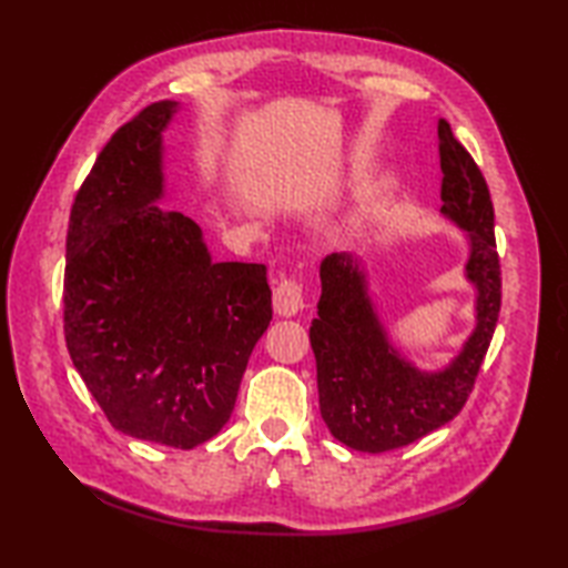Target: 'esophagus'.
<instances>
[{"mask_svg": "<svg viewBox=\"0 0 568 568\" xmlns=\"http://www.w3.org/2000/svg\"><path fill=\"white\" fill-rule=\"evenodd\" d=\"M273 307L281 317H293L305 307V293L303 283L297 277H283L281 283L273 287Z\"/></svg>", "mask_w": 568, "mask_h": 568, "instance_id": "1", "label": "esophagus"}]
</instances>
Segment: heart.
Returning <instances> with one entry per match:
<instances>
[{"label": "heart", "mask_w": 568, "mask_h": 568, "mask_svg": "<svg viewBox=\"0 0 568 568\" xmlns=\"http://www.w3.org/2000/svg\"><path fill=\"white\" fill-rule=\"evenodd\" d=\"M364 212H371V207H364Z\"/></svg>", "instance_id": "1"}]
</instances>
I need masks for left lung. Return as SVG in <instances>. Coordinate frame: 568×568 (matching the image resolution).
<instances>
[{
	"instance_id": "1",
	"label": "left lung",
	"mask_w": 568,
	"mask_h": 568,
	"mask_svg": "<svg viewBox=\"0 0 568 568\" xmlns=\"http://www.w3.org/2000/svg\"><path fill=\"white\" fill-rule=\"evenodd\" d=\"M437 134L442 214L468 232L466 277L476 287V327L449 366L419 371L388 342L361 261L352 253L322 261V297L310 327L320 413L334 439L356 452L407 446L462 413L498 324L500 263L486 178L444 119Z\"/></svg>"
}]
</instances>
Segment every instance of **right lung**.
I'll return each instance as SVG.
<instances>
[{
  "mask_svg": "<svg viewBox=\"0 0 568 568\" xmlns=\"http://www.w3.org/2000/svg\"><path fill=\"white\" fill-rule=\"evenodd\" d=\"M163 100L119 126L70 210L65 344L112 427L192 449L220 432L273 317L263 263H214L202 229L163 212Z\"/></svg>",
  "mask_w": 568,
  "mask_h": 568,
  "instance_id": "right-lung-1",
  "label": "right lung"
}]
</instances>
